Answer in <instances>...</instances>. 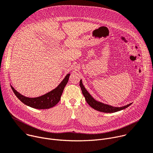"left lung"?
I'll return each mask as SVG.
<instances>
[{
  "label": "left lung",
  "instance_id": "obj_1",
  "mask_svg": "<svg viewBox=\"0 0 153 153\" xmlns=\"http://www.w3.org/2000/svg\"><path fill=\"white\" fill-rule=\"evenodd\" d=\"M79 85L81 88L82 94H84L85 98V100L87 102V103L89 104V105L96 110L100 111V112H105V113L116 112H118V111H120V110H121L123 109L127 108L128 107L131 105L132 104V103H131L127 105H125V106L121 107H112L111 105H108L107 104H104L103 103L97 101L93 99V97L89 94V93L87 91V90L85 89L84 86L83 85L82 80H80Z\"/></svg>",
  "mask_w": 153,
  "mask_h": 153
}]
</instances>
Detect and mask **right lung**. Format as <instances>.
I'll return each mask as SVG.
<instances>
[{
	"label": "right lung",
	"instance_id": "right-lung-1",
	"mask_svg": "<svg viewBox=\"0 0 153 153\" xmlns=\"http://www.w3.org/2000/svg\"><path fill=\"white\" fill-rule=\"evenodd\" d=\"M69 76V74H67L56 88L37 98H27L19 93L12 86L11 87L17 98L25 105L37 109H48L55 106L60 100L61 96L68 82Z\"/></svg>",
	"mask_w": 153,
	"mask_h": 153
}]
</instances>
